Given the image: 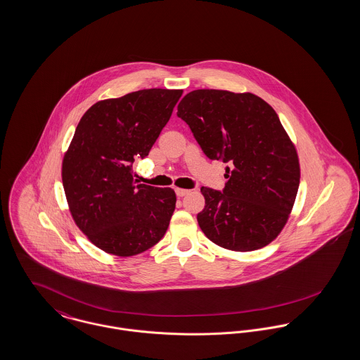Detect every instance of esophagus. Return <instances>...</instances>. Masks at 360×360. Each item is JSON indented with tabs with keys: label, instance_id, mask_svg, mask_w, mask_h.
Instances as JSON below:
<instances>
[{
	"label": "esophagus",
	"instance_id": "obj_1",
	"mask_svg": "<svg viewBox=\"0 0 360 360\" xmlns=\"http://www.w3.org/2000/svg\"><path fill=\"white\" fill-rule=\"evenodd\" d=\"M175 193L178 197H184V195L191 193V191H188V189H175Z\"/></svg>",
	"mask_w": 360,
	"mask_h": 360
}]
</instances>
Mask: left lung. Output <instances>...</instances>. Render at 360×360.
I'll list each match as a JSON object with an SVG mask.
<instances>
[{
    "label": "left lung",
    "instance_id": "left-lung-1",
    "mask_svg": "<svg viewBox=\"0 0 360 360\" xmlns=\"http://www.w3.org/2000/svg\"><path fill=\"white\" fill-rule=\"evenodd\" d=\"M204 155L226 163L221 191L201 188L202 233L221 248L270 244L285 226L300 184L296 149L277 112L252 93L201 89L178 105Z\"/></svg>",
    "mask_w": 360,
    "mask_h": 360
}]
</instances>
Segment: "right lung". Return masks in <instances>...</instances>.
Instances as JSON below:
<instances>
[{
    "instance_id": "add662e5",
    "label": "right lung",
    "mask_w": 360,
    "mask_h": 360,
    "mask_svg": "<svg viewBox=\"0 0 360 360\" xmlns=\"http://www.w3.org/2000/svg\"><path fill=\"white\" fill-rule=\"evenodd\" d=\"M182 90L146 89L90 107L63 160L71 215L87 238L116 256L158 244L175 210V192L137 184L133 163L146 158Z\"/></svg>"
}]
</instances>
